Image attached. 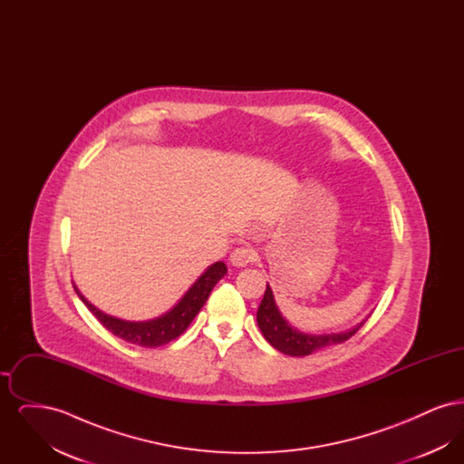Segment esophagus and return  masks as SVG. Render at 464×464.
Wrapping results in <instances>:
<instances>
[{
	"label": "esophagus",
	"instance_id": "34e87169",
	"mask_svg": "<svg viewBox=\"0 0 464 464\" xmlns=\"http://www.w3.org/2000/svg\"><path fill=\"white\" fill-rule=\"evenodd\" d=\"M229 261H231V265L237 266V267H243V266L256 261V252L252 248H248V246L235 248L231 252V256H229Z\"/></svg>",
	"mask_w": 464,
	"mask_h": 464
}]
</instances>
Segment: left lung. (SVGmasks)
Returning <instances> with one entry per match:
<instances>
[{
  "mask_svg": "<svg viewBox=\"0 0 464 464\" xmlns=\"http://www.w3.org/2000/svg\"><path fill=\"white\" fill-rule=\"evenodd\" d=\"M365 320L360 322L353 329L339 334H306L297 331L282 316L269 285H266L265 297L257 309V325L263 332L266 341L278 352L290 356H306L334 344H341L348 341L354 332L365 324Z\"/></svg>",
  "mask_w": 464,
  "mask_h": 464,
  "instance_id": "1",
  "label": "left lung"
}]
</instances>
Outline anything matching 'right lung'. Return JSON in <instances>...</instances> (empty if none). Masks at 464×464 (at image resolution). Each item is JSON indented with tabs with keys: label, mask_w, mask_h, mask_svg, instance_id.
Returning <instances> with one entry per match:
<instances>
[{
	"label": "right lung",
	"mask_w": 464,
	"mask_h": 464,
	"mask_svg": "<svg viewBox=\"0 0 464 464\" xmlns=\"http://www.w3.org/2000/svg\"><path fill=\"white\" fill-rule=\"evenodd\" d=\"M226 273H227V267L222 261L208 266L199 275L198 280L188 288V292L179 299V303L174 308L169 309L167 313L151 318V320H144V322H130V320H121V318L111 316L108 313L95 308L89 299L80 292V288L74 285V282H72V287L78 294V297L83 301V304L92 311V314L108 331L112 332L114 335H118L120 339H123L127 343H132L135 346L156 348V346L174 341L189 327L193 318L198 314L199 309L203 308V304L207 303L212 288L216 287V284L221 278H224Z\"/></svg>",
	"instance_id": "obj_1"
}]
</instances>
